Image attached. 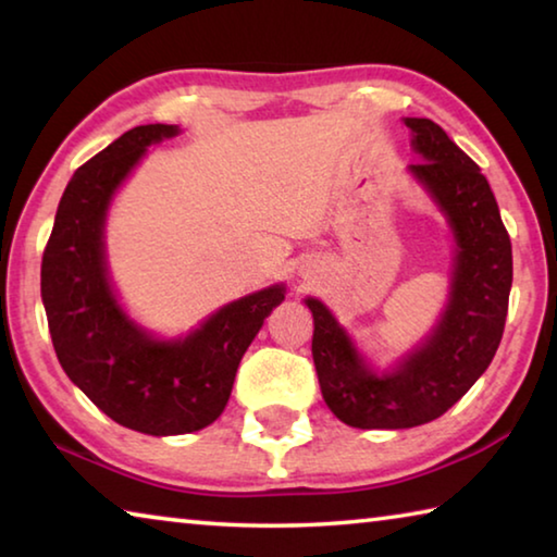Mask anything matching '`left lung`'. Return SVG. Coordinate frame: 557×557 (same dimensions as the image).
Listing matches in <instances>:
<instances>
[{"mask_svg": "<svg viewBox=\"0 0 557 557\" xmlns=\"http://www.w3.org/2000/svg\"><path fill=\"white\" fill-rule=\"evenodd\" d=\"M420 162L410 172L435 196L457 238L447 312L430 342L393 373L375 375L319 299L312 356L338 420L361 430H403L445 414L476 383L502 344L513 280L511 238L479 166L428 117H405Z\"/></svg>", "mask_w": 557, "mask_h": 557, "instance_id": "obj_1", "label": "left lung"}]
</instances>
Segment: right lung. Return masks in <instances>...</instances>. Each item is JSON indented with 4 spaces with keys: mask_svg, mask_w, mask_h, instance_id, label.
Segmentation results:
<instances>
[{
    "mask_svg": "<svg viewBox=\"0 0 557 557\" xmlns=\"http://www.w3.org/2000/svg\"><path fill=\"white\" fill-rule=\"evenodd\" d=\"M176 125L132 127L75 169L41 260V299L69 379L120 422L145 435H184L219 418L243 354L285 287L235 299L178 342H157L122 312L106 275L108 203L149 145Z\"/></svg>",
    "mask_w": 557,
    "mask_h": 557,
    "instance_id": "1",
    "label": "right lung"
}]
</instances>
